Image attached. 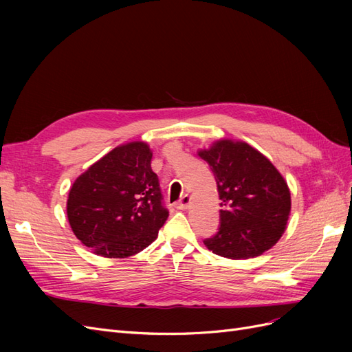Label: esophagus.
I'll return each instance as SVG.
<instances>
[{"label":"esophagus","mask_w":352,"mask_h":352,"mask_svg":"<svg viewBox=\"0 0 352 352\" xmlns=\"http://www.w3.org/2000/svg\"><path fill=\"white\" fill-rule=\"evenodd\" d=\"M189 202H190V197H189V195H184L182 198H180V199L176 202V208L185 210V208L189 206Z\"/></svg>","instance_id":"obj_1"}]
</instances>
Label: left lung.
<instances>
[{"mask_svg": "<svg viewBox=\"0 0 352 352\" xmlns=\"http://www.w3.org/2000/svg\"><path fill=\"white\" fill-rule=\"evenodd\" d=\"M198 155L208 163L221 199L219 232L204 239L206 247L232 260L270 250L291 211V192L282 175L245 142L217 141Z\"/></svg>", "mask_w": 352, "mask_h": 352, "instance_id": "left-lung-1", "label": "left lung"}]
</instances>
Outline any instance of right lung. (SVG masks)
I'll use <instances>...</instances> for the list:
<instances>
[{
    "mask_svg": "<svg viewBox=\"0 0 352 352\" xmlns=\"http://www.w3.org/2000/svg\"><path fill=\"white\" fill-rule=\"evenodd\" d=\"M153 154L144 142L114 148L69 192L67 217L76 238L107 258L135 255L155 241L167 217Z\"/></svg>",
    "mask_w": 352,
    "mask_h": 352,
    "instance_id": "1",
    "label": "right lung"
}]
</instances>
